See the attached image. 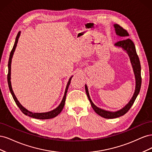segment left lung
Listing matches in <instances>:
<instances>
[{"label": "left lung", "instance_id": "8db88e82", "mask_svg": "<svg viewBox=\"0 0 152 152\" xmlns=\"http://www.w3.org/2000/svg\"><path fill=\"white\" fill-rule=\"evenodd\" d=\"M114 27L115 28L116 34L118 35L121 36V37L129 36L127 31L124 28H123V27H122L121 26H120L118 24H115ZM115 45L116 46L121 47L124 50H126L127 53H128L129 56L130 57V59H131V61L133 67V70H134L135 77H136V88H135L134 93L133 94V96L132 97L131 99L130 100V102H129L122 109L118 110V111L115 112H112L106 111V110L99 108L98 107H96V105H94V104L93 103V102H92L90 98L88 89H87V87L86 85L85 86L86 92L87 97H88V99L91 103V107H93L94 112L98 114L101 117H104L105 118H115L121 117L124 115V114H126L129 110L133 103H134L135 99H136L137 95H138L140 93L141 86L140 61L139 57L137 56V53H136V48H135L134 42H133L130 39H126L121 41H118V42L115 44Z\"/></svg>", "mask_w": 152, "mask_h": 152}]
</instances>
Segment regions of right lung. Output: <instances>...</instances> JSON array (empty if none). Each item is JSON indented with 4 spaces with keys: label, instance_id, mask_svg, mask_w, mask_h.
Instances as JSON below:
<instances>
[{
    "label": "right lung",
    "instance_id": "1",
    "mask_svg": "<svg viewBox=\"0 0 152 152\" xmlns=\"http://www.w3.org/2000/svg\"><path fill=\"white\" fill-rule=\"evenodd\" d=\"M20 35V31H19L17 34L16 36V40H15V44H14V46L11 50V53H10V59H9V62H8V73H7V82H8V86H9V88H10V92L11 93L12 96V98L15 100V102L16 103V104L18 105V107H19V108L20 109L21 111L25 115H28L30 117L32 118H35L37 119H42V120H44V119H49V118H54L55 117H56L58 114H59L61 113V112L62 111V110L64 107V105H65V100H66V93H67V91L68 89V87L69 85L70 84V82H71V79H72V77L70 78V79L68 80V82L67 84L66 87V90L65 92V95L63 96V98L61 101V103L59 104V105L58 107L55 108L54 110H52V111H50L48 112H45V113H32L31 112H29L27 110L26 108H25L20 103V102H18L16 97L15 96V94L13 93V91L12 89V87H11V59L12 58V55L14 54V52H15L16 47L17 45V43H18V39H19V37Z\"/></svg>",
    "mask_w": 152,
    "mask_h": 152
}]
</instances>
